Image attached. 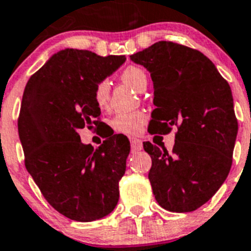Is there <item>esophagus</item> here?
Listing matches in <instances>:
<instances>
[{"instance_id":"34e87169","label":"esophagus","mask_w":251,"mask_h":251,"mask_svg":"<svg viewBox=\"0 0 251 251\" xmlns=\"http://www.w3.org/2000/svg\"><path fill=\"white\" fill-rule=\"evenodd\" d=\"M130 143H131V151L132 152H136L139 150L143 149V141L140 139H136V138H132L130 139Z\"/></svg>"}]
</instances>
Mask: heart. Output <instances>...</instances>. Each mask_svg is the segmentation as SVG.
Returning <instances> with one entry per match:
<instances>
[{"label":"heart","mask_w":251,"mask_h":251,"mask_svg":"<svg viewBox=\"0 0 251 251\" xmlns=\"http://www.w3.org/2000/svg\"><path fill=\"white\" fill-rule=\"evenodd\" d=\"M121 79L134 87L138 91H143L147 86V73L136 65H127L121 72ZM93 100L100 108H104L110 100V83L108 80L101 79L96 83L93 89ZM148 120V115L144 111L120 112L111 120V126L116 132L124 135H136L141 131Z\"/></svg>","instance_id":"obj_1"}]
</instances>
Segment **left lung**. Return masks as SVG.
<instances>
[{
    "label": "left lung",
    "instance_id": "8db88e82",
    "mask_svg": "<svg viewBox=\"0 0 251 251\" xmlns=\"http://www.w3.org/2000/svg\"><path fill=\"white\" fill-rule=\"evenodd\" d=\"M130 58L154 83L150 134L178 128L172 151L144 143L151 156L152 193L171 212L197 210L219 191L232 164L237 120L230 86L201 51L173 41H158Z\"/></svg>",
    "mask_w": 251,
    "mask_h": 251
}]
</instances>
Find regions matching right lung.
Listing matches in <instances>:
<instances>
[{"label": "right lung", "instance_id": "right-lung-1", "mask_svg": "<svg viewBox=\"0 0 251 251\" xmlns=\"http://www.w3.org/2000/svg\"><path fill=\"white\" fill-rule=\"evenodd\" d=\"M125 59L60 50L24 91L17 126L25 167L50 206L74 221L102 219L119 202L130 143L113 135L95 150L82 144L78 130L99 127L101 110L93 89Z\"/></svg>", "mask_w": 251, "mask_h": 251}]
</instances>
